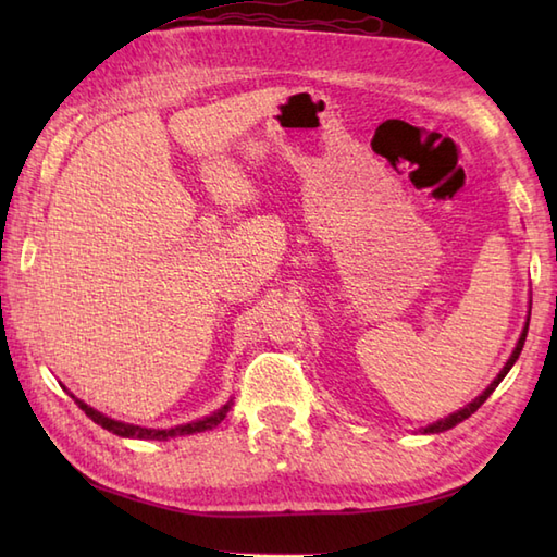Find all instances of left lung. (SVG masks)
<instances>
[{"mask_svg":"<svg viewBox=\"0 0 557 557\" xmlns=\"http://www.w3.org/2000/svg\"><path fill=\"white\" fill-rule=\"evenodd\" d=\"M529 315H531V306H529ZM527 330H529V323L524 325L522 335H519V339H517V347H515V351H512V357L507 359V363L503 366V371L498 373V377H495V381H493V383H491L486 389H483V393H481V395H479L474 401H469L467 407H461L459 411L449 413V417H445V419H441V421H435V423H431V425H425V429H421V433H443V431L455 429V425H457V423H461V421H465V419H469L471 413H474V411H476V409L483 405V401H486V399L493 395V389L500 385L503 377H505L507 373H510V369H512V366H515V361L519 359V354H522L524 339H527Z\"/></svg>","mask_w":557,"mask_h":557,"instance_id":"obj_1","label":"left lung"}]
</instances>
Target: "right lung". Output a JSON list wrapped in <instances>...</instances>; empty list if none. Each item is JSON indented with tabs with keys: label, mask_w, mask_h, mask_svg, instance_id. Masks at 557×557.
<instances>
[{
	"label": "right lung",
	"mask_w": 557,
	"mask_h": 557,
	"mask_svg": "<svg viewBox=\"0 0 557 557\" xmlns=\"http://www.w3.org/2000/svg\"><path fill=\"white\" fill-rule=\"evenodd\" d=\"M71 397H74V395H71ZM74 399H76V405H78L83 411H86V417H90L98 425H102V429H108L110 433L122 435V437H140V441H168V437H176V435H191V433L210 431V429H215V425H218L224 417H227V411L232 409V399H230L227 405H222L218 411H212L210 417H206V419H198V421L184 423V425H174V429H140V425L124 423V421H116V419L104 417V413H100L98 409L88 407L86 401H81L78 397H74Z\"/></svg>",
	"instance_id": "add662e5"
}]
</instances>
